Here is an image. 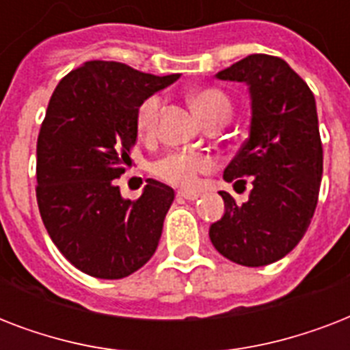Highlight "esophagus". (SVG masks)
I'll list each match as a JSON object with an SVG mask.
<instances>
[{"mask_svg": "<svg viewBox=\"0 0 350 350\" xmlns=\"http://www.w3.org/2000/svg\"><path fill=\"white\" fill-rule=\"evenodd\" d=\"M178 198H183V200H189V202H194V200H198V198L202 196L200 192H189V191H178V194H176Z\"/></svg>", "mask_w": 350, "mask_h": 350, "instance_id": "obj_1", "label": "esophagus"}]
</instances>
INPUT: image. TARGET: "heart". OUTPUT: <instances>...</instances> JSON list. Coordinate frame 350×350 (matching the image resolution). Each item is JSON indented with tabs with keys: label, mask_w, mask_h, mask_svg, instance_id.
Returning a JSON list of instances; mask_svg holds the SVG:
<instances>
[{
	"label": "heart",
	"mask_w": 350,
	"mask_h": 350,
	"mask_svg": "<svg viewBox=\"0 0 350 350\" xmlns=\"http://www.w3.org/2000/svg\"><path fill=\"white\" fill-rule=\"evenodd\" d=\"M192 107L196 109L202 120L207 123L218 121L221 118H230L232 103L229 96L224 90L214 87H203V89L192 90L189 94ZM159 109H161V98L159 96H148L139 103L136 112V123L139 132L152 134L158 123ZM216 167L213 156L203 152H191V150H176L163 158H159L154 163V174L159 180L167 181L170 185L181 187V189H194L200 183V178L207 174Z\"/></svg>",
	"instance_id": "b5f03b06"
}]
</instances>
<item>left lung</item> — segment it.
Masks as SVG:
<instances>
[{
	"instance_id": "left-lung-1",
	"label": "left lung",
	"mask_w": 350,
	"mask_h": 350,
	"mask_svg": "<svg viewBox=\"0 0 350 350\" xmlns=\"http://www.w3.org/2000/svg\"><path fill=\"white\" fill-rule=\"evenodd\" d=\"M216 78L249 85V137L224 180L250 178L252 191L243 205L219 192L225 214L208 236L219 254L238 265H269L299 243L318 205L323 148L314 94L282 57L269 54H250Z\"/></svg>"
}]
</instances>
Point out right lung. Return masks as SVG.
Wrapping results in <instances>:
<instances>
[{"mask_svg": "<svg viewBox=\"0 0 350 350\" xmlns=\"http://www.w3.org/2000/svg\"><path fill=\"white\" fill-rule=\"evenodd\" d=\"M178 78L94 59L52 92L36 147V198L54 245L89 276L120 280L156 252L174 191L147 180L131 202L116 180L131 163L139 103Z\"/></svg>", "mask_w": 350, "mask_h": 350, "instance_id": "add662e5", "label": "right lung"}]
</instances>
